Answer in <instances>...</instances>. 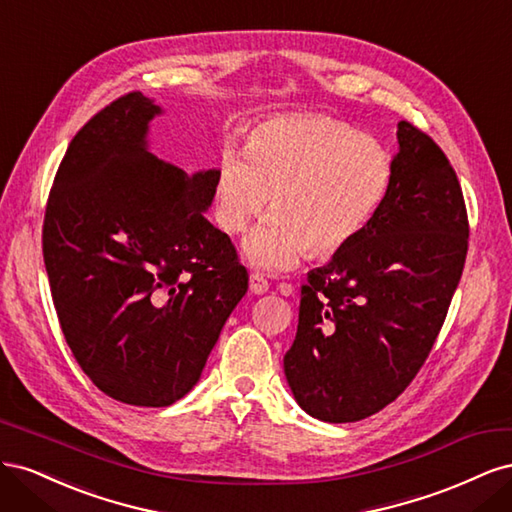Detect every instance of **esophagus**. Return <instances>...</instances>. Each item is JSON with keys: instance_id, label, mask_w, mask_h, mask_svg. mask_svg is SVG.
<instances>
[{"instance_id": "esophagus-1", "label": "esophagus", "mask_w": 512, "mask_h": 512, "mask_svg": "<svg viewBox=\"0 0 512 512\" xmlns=\"http://www.w3.org/2000/svg\"><path fill=\"white\" fill-rule=\"evenodd\" d=\"M250 290H252V294H265L269 290V282L262 275L252 273L250 275Z\"/></svg>"}]
</instances>
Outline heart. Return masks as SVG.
I'll return each instance as SVG.
<instances>
[{
	"label": "heart",
	"instance_id": "1",
	"mask_svg": "<svg viewBox=\"0 0 512 512\" xmlns=\"http://www.w3.org/2000/svg\"><path fill=\"white\" fill-rule=\"evenodd\" d=\"M393 175L391 151L344 121L273 117L254 128L247 156L224 149L215 175V220L228 235H243L273 198L275 215L243 243L247 262L284 271L305 254L331 260L374 222Z\"/></svg>",
	"mask_w": 512,
	"mask_h": 512
}]
</instances>
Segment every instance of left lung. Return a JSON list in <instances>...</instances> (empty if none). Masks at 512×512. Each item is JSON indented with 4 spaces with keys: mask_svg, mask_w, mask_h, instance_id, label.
Segmentation results:
<instances>
[{
    "mask_svg": "<svg viewBox=\"0 0 512 512\" xmlns=\"http://www.w3.org/2000/svg\"><path fill=\"white\" fill-rule=\"evenodd\" d=\"M395 175L382 209L344 254L307 273L284 374L324 423L389 406L436 342L468 254V213L444 151L397 123Z\"/></svg>",
    "mask_w": 512,
    "mask_h": 512,
    "instance_id": "8db88e82",
    "label": "left lung"
}]
</instances>
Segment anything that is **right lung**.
Returning a JSON list of instances; mask_svg holds the SVG:
<instances>
[{
    "label": "right lung",
    "instance_id": "obj_1",
    "mask_svg": "<svg viewBox=\"0 0 512 512\" xmlns=\"http://www.w3.org/2000/svg\"><path fill=\"white\" fill-rule=\"evenodd\" d=\"M162 113L132 91L91 117L59 164L42 228L74 359L102 393L145 408L194 389L247 292L235 245L205 218L218 168L188 175L149 151Z\"/></svg>",
    "mask_w": 512,
    "mask_h": 512
}]
</instances>
